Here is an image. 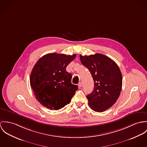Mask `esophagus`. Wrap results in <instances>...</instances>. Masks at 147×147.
I'll use <instances>...</instances> for the list:
<instances>
[{
  "instance_id": "obj_1",
  "label": "esophagus",
  "mask_w": 147,
  "mask_h": 147,
  "mask_svg": "<svg viewBox=\"0 0 147 147\" xmlns=\"http://www.w3.org/2000/svg\"><path fill=\"white\" fill-rule=\"evenodd\" d=\"M78 86H79L80 87H81L82 86V83L81 82L78 83Z\"/></svg>"
}]
</instances>
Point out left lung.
<instances>
[{"instance_id":"8db88e82","label":"left lung","mask_w":147,"mask_h":147,"mask_svg":"<svg viewBox=\"0 0 147 147\" xmlns=\"http://www.w3.org/2000/svg\"><path fill=\"white\" fill-rule=\"evenodd\" d=\"M80 57L95 84L93 91L87 95L88 105L94 111L102 112L113 106L119 96L122 86L121 70L113 60L102 54Z\"/></svg>"}]
</instances>
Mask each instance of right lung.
<instances>
[{"instance_id": "add662e5", "label": "right lung", "mask_w": 147, "mask_h": 147, "mask_svg": "<svg viewBox=\"0 0 147 147\" xmlns=\"http://www.w3.org/2000/svg\"><path fill=\"white\" fill-rule=\"evenodd\" d=\"M76 57L56 53L40 57L30 74V82L36 100L50 110H58L69 104L78 90L71 83V74L66 67Z\"/></svg>"}]
</instances>
